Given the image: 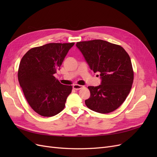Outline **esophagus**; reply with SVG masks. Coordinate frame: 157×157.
<instances>
[{"label": "esophagus", "mask_w": 157, "mask_h": 157, "mask_svg": "<svg viewBox=\"0 0 157 157\" xmlns=\"http://www.w3.org/2000/svg\"><path fill=\"white\" fill-rule=\"evenodd\" d=\"M84 86H81V85H78V84H75L73 86V89L76 90H80Z\"/></svg>", "instance_id": "obj_1"}]
</instances>
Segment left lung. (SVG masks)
I'll return each instance as SVG.
<instances>
[{
	"label": "left lung",
	"instance_id": "obj_1",
	"mask_svg": "<svg viewBox=\"0 0 157 157\" xmlns=\"http://www.w3.org/2000/svg\"><path fill=\"white\" fill-rule=\"evenodd\" d=\"M76 46L101 79L99 86L88 87L90 97L85 100L86 105L102 114L116 110L125 101L134 80L129 55L122 46L103 40L78 42Z\"/></svg>",
	"mask_w": 157,
	"mask_h": 157
}]
</instances>
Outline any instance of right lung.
I'll return each instance as SVG.
<instances>
[{
  "label": "right lung",
  "instance_id": "right-lung-1",
  "mask_svg": "<svg viewBox=\"0 0 157 157\" xmlns=\"http://www.w3.org/2000/svg\"><path fill=\"white\" fill-rule=\"evenodd\" d=\"M71 43H49L33 48L22 58L17 77L31 107L39 115L53 117L60 113L72 91L54 76L59 70Z\"/></svg>",
  "mask_w": 157,
  "mask_h": 157
}]
</instances>
